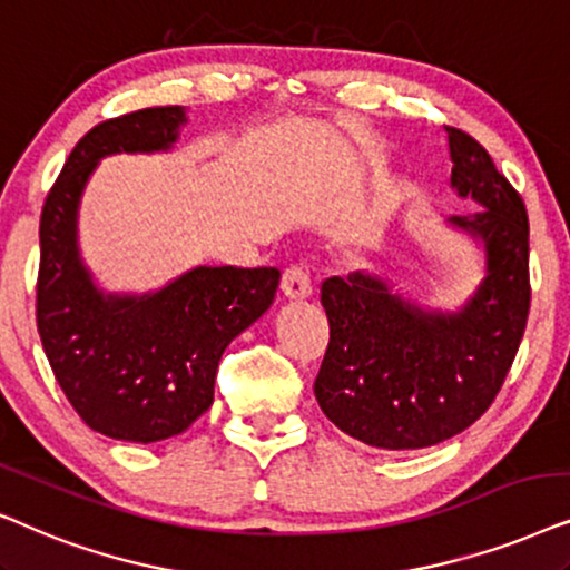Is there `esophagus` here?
Returning a JSON list of instances; mask_svg holds the SVG:
<instances>
[{
    "label": "esophagus",
    "mask_w": 570,
    "mask_h": 570,
    "mask_svg": "<svg viewBox=\"0 0 570 570\" xmlns=\"http://www.w3.org/2000/svg\"><path fill=\"white\" fill-rule=\"evenodd\" d=\"M281 294H284V297L292 299V302L307 299L309 294H313V284H309L307 271L299 268V265H292V268H286L284 276H281Z\"/></svg>",
    "instance_id": "esophagus-1"
}]
</instances>
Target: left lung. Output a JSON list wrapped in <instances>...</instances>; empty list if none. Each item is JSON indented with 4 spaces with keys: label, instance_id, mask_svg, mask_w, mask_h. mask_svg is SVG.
Returning <instances> with one entry per match:
<instances>
[{
    "label": "left lung",
    "instance_id": "left-lung-1",
    "mask_svg": "<svg viewBox=\"0 0 570 570\" xmlns=\"http://www.w3.org/2000/svg\"><path fill=\"white\" fill-rule=\"evenodd\" d=\"M445 132L451 187L482 208L449 218L484 257L464 305L424 307L391 278L360 271L323 281L331 341L315 399L341 432L373 449H428L474 424L498 396L527 328V208L472 135Z\"/></svg>",
    "mask_w": 570,
    "mask_h": 570
}]
</instances>
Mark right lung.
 <instances>
[{
	"mask_svg": "<svg viewBox=\"0 0 570 570\" xmlns=\"http://www.w3.org/2000/svg\"><path fill=\"white\" fill-rule=\"evenodd\" d=\"M185 106H156L96 125L72 148L41 214L36 321L57 383L90 430L127 443L185 432L214 404L224 348L271 307L278 268L197 265L156 292L119 294L82 261L80 200L117 154H166Z\"/></svg>",
	"mask_w": 570,
	"mask_h": 570,
	"instance_id": "obj_1",
	"label": "right lung"
}]
</instances>
